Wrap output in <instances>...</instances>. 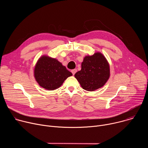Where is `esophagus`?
Instances as JSON below:
<instances>
[{
	"mask_svg": "<svg viewBox=\"0 0 148 148\" xmlns=\"http://www.w3.org/2000/svg\"><path fill=\"white\" fill-rule=\"evenodd\" d=\"M77 71V70H76V69H74V70H71V73H73V75L76 73V72Z\"/></svg>",
	"mask_w": 148,
	"mask_h": 148,
	"instance_id": "obj_1",
	"label": "esophagus"
}]
</instances>
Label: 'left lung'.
I'll list each match as a JSON object with an SVG mask.
<instances>
[{
  "mask_svg": "<svg viewBox=\"0 0 148 148\" xmlns=\"http://www.w3.org/2000/svg\"><path fill=\"white\" fill-rule=\"evenodd\" d=\"M74 76L84 90L94 91L102 87L108 80L110 76L109 63L99 52L87 56L81 63V70Z\"/></svg>",
  "mask_w": 148,
  "mask_h": 148,
  "instance_id": "1",
  "label": "left lung"
}]
</instances>
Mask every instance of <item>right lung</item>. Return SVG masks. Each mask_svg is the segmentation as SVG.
<instances>
[{"instance_id": "obj_1", "label": "right lung", "mask_w": 148, "mask_h": 148, "mask_svg": "<svg viewBox=\"0 0 148 148\" xmlns=\"http://www.w3.org/2000/svg\"><path fill=\"white\" fill-rule=\"evenodd\" d=\"M71 75L72 73L57 59L47 56L38 60L34 70V76L39 86L50 91L58 88Z\"/></svg>"}]
</instances>
